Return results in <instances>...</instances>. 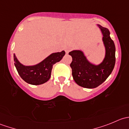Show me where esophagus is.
I'll return each mask as SVG.
<instances>
[{
    "mask_svg": "<svg viewBox=\"0 0 129 129\" xmlns=\"http://www.w3.org/2000/svg\"><path fill=\"white\" fill-rule=\"evenodd\" d=\"M65 50H66V52L67 53V54H68V53L71 50V47H66V49H65Z\"/></svg>",
    "mask_w": 129,
    "mask_h": 129,
    "instance_id": "esophagus-1",
    "label": "esophagus"
}]
</instances>
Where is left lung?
<instances>
[{
	"instance_id": "1",
	"label": "left lung",
	"mask_w": 129,
	"mask_h": 129,
	"mask_svg": "<svg viewBox=\"0 0 129 129\" xmlns=\"http://www.w3.org/2000/svg\"><path fill=\"white\" fill-rule=\"evenodd\" d=\"M103 34L105 47V57L99 66H95L87 60L80 50H73L69 53L72 57L71 66L73 79L80 86L88 89L95 88L102 84L110 75L115 63V47L110 37V31L98 25Z\"/></svg>"
}]
</instances>
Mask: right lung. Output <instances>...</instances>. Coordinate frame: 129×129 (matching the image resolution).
I'll return each mask as SVG.
<instances>
[{
    "label": "right lung",
    "mask_w": 129,
    "mask_h": 129,
    "mask_svg": "<svg viewBox=\"0 0 129 129\" xmlns=\"http://www.w3.org/2000/svg\"><path fill=\"white\" fill-rule=\"evenodd\" d=\"M66 52L53 53L36 66H25L20 63L14 54V65L20 77L31 85H40L49 80L53 66L61 60Z\"/></svg>",
    "instance_id": "right-lung-1"
}]
</instances>
